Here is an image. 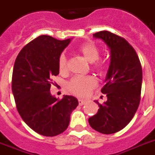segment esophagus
<instances>
[{"label":"esophagus","instance_id":"esophagus-1","mask_svg":"<svg viewBox=\"0 0 155 155\" xmlns=\"http://www.w3.org/2000/svg\"><path fill=\"white\" fill-rule=\"evenodd\" d=\"M85 103H86V101H85V100H82V99H78L79 105H83Z\"/></svg>","mask_w":155,"mask_h":155}]
</instances>
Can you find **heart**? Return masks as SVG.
I'll use <instances>...</instances> for the list:
<instances>
[{
	"label": "heart",
	"mask_w": 155,
	"mask_h": 155,
	"mask_svg": "<svg viewBox=\"0 0 155 155\" xmlns=\"http://www.w3.org/2000/svg\"><path fill=\"white\" fill-rule=\"evenodd\" d=\"M78 51L88 62L91 63L95 71L104 70L105 63L99 60L100 50L92 42H86L78 47ZM59 68L60 72L67 70V59L64 54H60L59 58ZM96 86V81L92 77H75L68 83V89L71 92L78 96H85L92 88Z\"/></svg>",
	"instance_id": "b5f03b06"
}]
</instances>
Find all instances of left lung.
Returning <instances> with one entry per match:
<instances>
[{
    "label": "left lung",
    "mask_w": 155,
    "mask_h": 155,
    "mask_svg": "<svg viewBox=\"0 0 155 155\" xmlns=\"http://www.w3.org/2000/svg\"><path fill=\"white\" fill-rule=\"evenodd\" d=\"M110 50V64L101 92L107 101L100 104L97 114L88 119L90 126L103 134L123 129L137 112L142 84V68L137 52L124 38L108 31L93 34Z\"/></svg>",
    "instance_id": "8db88e82"
}]
</instances>
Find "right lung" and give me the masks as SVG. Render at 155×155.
<instances>
[{"mask_svg": "<svg viewBox=\"0 0 155 155\" xmlns=\"http://www.w3.org/2000/svg\"><path fill=\"white\" fill-rule=\"evenodd\" d=\"M70 41L39 36L21 50L14 65L12 92L18 114L30 128L42 136L64 132L71 113L78 105L73 95L58 100L50 91L52 77L60 73L59 58Z\"/></svg>", "mask_w": 155, "mask_h": 155, "instance_id": "right-lung-1", "label": "right lung"}]
</instances>
